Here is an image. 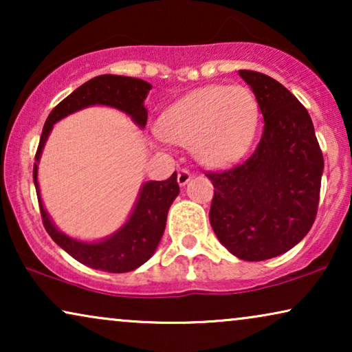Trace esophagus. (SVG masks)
Listing matches in <instances>:
<instances>
[{"label":"esophagus","mask_w":352,"mask_h":352,"mask_svg":"<svg viewBox=\"0 0 352 352\" xmlns=\"http://www.w3.org/2000/svg\"><path fill=\"white\" fill-rule=\"evenodd\" d=\"M190 179H192L190 171H187V170H181L179 173H177V184H179V186H186L187 182H189Z\"/></svg>","instance_id":"34e87169"}]
</instances>
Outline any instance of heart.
Segmentation results:
<instances>
[{"instance_id": "b5f03b06", "label": "heart", "mask_w": 352, "mask_h": 352, "mask_svg": "<svg viewBox=\"0 0 352 352\" xmlns=\"http://www.w3.org/2000/svg\"><path fill=\"white\" fill-rule=\"evenodd\" d=\"M254 94L240 85H213L197 89L162 115L168 141L192 147L206 166H226L245 155L258 128Z\"/></svg>"}]
</instances>
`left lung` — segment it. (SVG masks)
<instances>
[{
	"label": "left lung",
	"instance_id": "1",
	"mask_svg": "<svg viewBox=\"0 0 352 352\" xmlns=\"http://www.w3.org/2000/svg\"><path fill=\"white\" fill-rule=\"evenodd\" d=\"M256 96L263 136L247 160L208 173L214 186L210 223L243 261H264L300 243L314 224L324 157L300 100L271 76L239 70Z\"/></svg>",
	"mask_w": 352,
	"mask_h": 352
}]
</instances>
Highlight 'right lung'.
I'll use <instances>...</instances> for the list:
<instances>
[{"instance_id": "add662e5", "label": "right lung", "mask_w": 352, "mask_h": 352, "mask_svg": "<svg viewBox=\"0 0 352 352\" xmlns=\"http://www.w3.org/2000/svg\"><path fill=\"white\" fill-rule=\"evenodd\" d=\"M152 89L147 81L122 75H99L86 81L80 88L56 105L47 117L43 128L40 144L33 165V182L38 195V204L43 224L51 239L65 250L72 258L85 266L104 272H129L148 261L160 243L166 226L168 210L179 194V184L176 171L166 181H148L142 184L138 201L126 223L113 232L110 237L99 242H81L72 239L52 224L47 211L43 206L38 186V162H40L43 147L50 136L52 126L67 115L78 112L89 105H107L124 112L131 117L139 128L147 123V109L144 107L148 91Z\"/></svg>"}]
</instances>
